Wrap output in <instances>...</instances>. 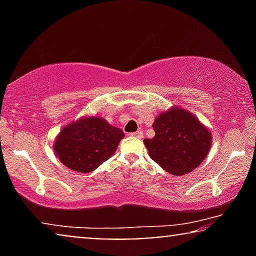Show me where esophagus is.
I'll list each match as a JSON object with an SVG mask.
<instances>
[{"mask_svg":"<svg viewBox=\"0 0 256 256\" xmlns=\"http://www.w3.org/2000/svg\"><path fill=\"white\" fill-rule=\"evenodd\" d=\"M132 138H141L142 136H143V132H141V130H138V132H132L130 134Z\"/></svg>","mask_w":256,"mask_h":256,"instance_id":"obj_1","label":"esophagus"}]
</instances>
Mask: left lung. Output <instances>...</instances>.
Wrapping results in <instances>:
<instances>
[{
    "label": "left lung",
    "instance_id": "left-lung-1",
    "mask_svg": "<svg viewBox=\"0 0 256 256\" xmlns=\"http://www.w3.org/2000/svg\"><path fill=\"white\" fill-rule=\"evenodd\" d=\"M155 136L144 138L152 160L174 176L199 166L211 148L212 134L194 114L180 107L160 113L152 124Z\"/></svg>",
    "mask_w": 256,
    "mask_h": 256
}]
</instances>
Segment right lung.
<instances>
[{"instance_id":"add662e5","label":"right lung","mask_w":256,"mask_h":256,"mask_svg":"<svg viewBox=\"0 0 256 256\" xmlns=\"http://www.w3.org/2000/svg\"><path fill=\"white\" fill-rule=\"evenodd\" d=\"M122 129L104 118L85 116L65 126L54 140L56 156L66 168L88 174L114 155L124 138Z\"/></svg>"}]
</instances>
